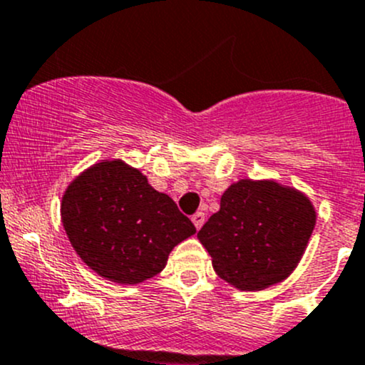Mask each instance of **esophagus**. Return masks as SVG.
<instances>
[{
    "label": "esophagus",
    "mask_w": 365,
    "mask_h": 365,
    "mask_svg": "<svg viewBox=\"0 0 365 365\" xmlns=\"http://www.w3.org/2000/svg\"><path fill=\"white\" fill-rule=\"evenodd\" d=\"M191 221H193V225L197 227V230H200L202 225H204V221H205V214L204 212H195L193 217H191Z\"/></svg>",
    "instance_id": "esophagus-1"
}]
</instances>
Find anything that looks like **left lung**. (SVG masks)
<instances>
[{
	"instance_id": "obj_1",
	"label": "left lung",
	"mask_w": 365,
	"mask_h": 365,
	"mask_svg": "<svg viewBox=\"0 0 365 365\" xmlns=\"http://www.w3.org/2000/svg\"><path fill=\"white\" fill-rule=\"evenodd\" d=\"M314 225L317 209L300 190L274 179H240L225 190L220 210L197 237L221 279L260 292L294 272Z\"/></svg>"
}]
</instances>
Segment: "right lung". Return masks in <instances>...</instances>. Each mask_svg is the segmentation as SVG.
<instances>
[{"instance_id": "add662e5", "label": "right lung", "mask_w": 365, "mask_h": 365, "mask_svg": "<svg viewBox=\"0 0 365 365\" xmlns=\"http://www.w3.org/2000/svg\"><path fill=\"white\" fill-rule=\"evenodd\" d=\"M61 223L81 260L118 284L155 277L170 251L197 234L168 195L118 158L91 165L66 186Z\"/></svg>"}]
</instances>
